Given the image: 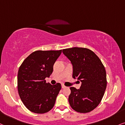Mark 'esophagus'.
Wrapping results in <instances>:
<instances>
[{
  "mask_svg": "<svg viewBox=\"0 0 125 125\" xmlns=\"http://www.w3.org/2000/svg\"><path fill=\"white\" fill-rule=\"evenodd\" d=\"M66 87L65 85L63 84H62V88H66Z\"/></svg>",
  "mask_w": 125,
  "mask_h": 125,
  "instance_id": "obj_1",
  "label": "esophagus"
}]
</instances>
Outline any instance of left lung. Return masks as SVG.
<instances>
[{
	"label": "left lung",
	"mask_w": 125,
	"mask_h": 125,
	"mask_svg": "<svg viewBox=\"0 0 125 125\" xmlns=\"http://www.w3.org/2000/svg\"><path fill=\"white\" fill-rule=\"evenodd\" d=\"M62 52L71 62L73 77L82 82L79 89L70 88V105L80 113L89 112L98 105L104 95L107 84L104 66L96 54L87 48H68Z\"/></svg>",
	"instance_id": "obj_1"
}]
</instances>
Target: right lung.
<instances>
[{"label":"right lung","instance_id":"add662e5","mask_svg":"<svg viewBox=\"0 0 125 125\" xmlns=\"http://www.w3.org/2000/svg\"><path fill=\"white\" fill-rule=\"evenodd\" d=\"M59 51H37L27 58L20 67L17 88L20 97L28 110L36 114L48 112L53 107L61 84L46 83L61 55Z\"/></svg>","mask_w":125,"mask_h":125}]
</instances>
